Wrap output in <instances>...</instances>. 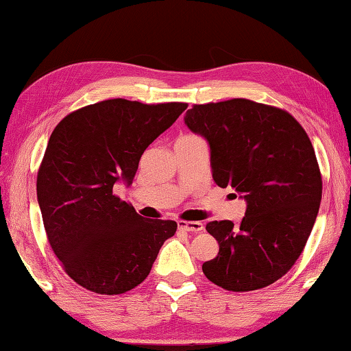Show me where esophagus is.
I'll return each mask as SVG.
<instances>
[{
	"label": "esophagus",
	"mask_w": 351,
	"mask_h": 351,
	"mask_svg": "<svg viewBox=\"0 0 351 351\" xmlns=\"http://www.w3.org/2000/svg\"><path fill=\"white\" fill-rule=\"evenodd\" d=\"M178 226H180V229L189 230V232H201L204 229V224L201 221H180Z\"/></svg>",
	"instance_id": "obj_1"
}]
</instances>
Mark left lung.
Listing matches in <instances>:
<instances>
[{
  "mask_svg": "<svg viewBox=\"0 0 351 351\" xmlns=\"http://www.w3.org/2000/svg\"><path fill=\"white\" fill-rule=\"evenodd\" d=\"M184 122L210 148L212 178L246 201L241 223L210 221L218 241L204 276L228 291H254L287 274L316 221L322 178L305 130L289 112L252 102L193 105Z\"/></svg>",
  "mask_w": 351,
  "mask_h": 351,
  "instance_id": "left-lung-1",
  "label": "left lung"
}]
</instances>
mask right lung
Here are the masks:
<instances>
[{
	"mask_svg": "<svg viewBox=\"0 0 351 351\" xmlns=\"http://www.w3.org/2000/svg\"><path fill=\"white\" fill-rule=\"evenodd\" d=\"M186 108L110 99L71 112L52 132L37 198L52 251L80 287L127 293L145 280L175 235L176 221L142 218L112 187L132 186L142 153Z\"/></svg>",
	"mask_w": 351,
	"mask_h": 351,
	"instance_id": "right-lung-1",
	"label": "right lung"
}]
</instances>
